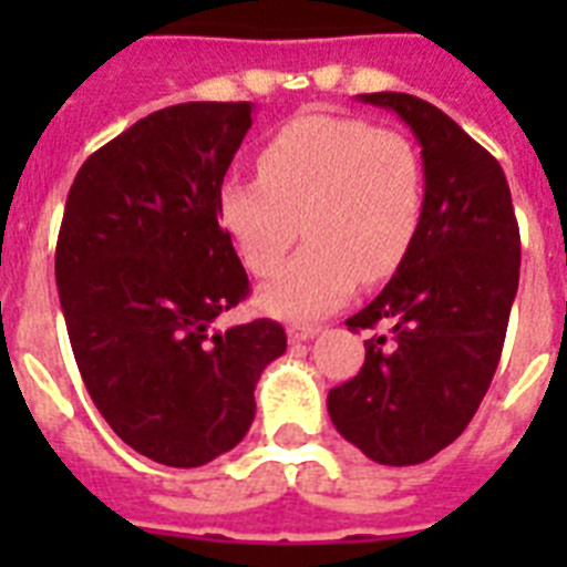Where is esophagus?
Wrapping results in <instances>:
<instances>
[{
	"label": "esophagus",
	"instance_id": "34e87169",
	"mask_svg": "<svg viewBox=\"0 0 567 567\" xmlns=\"http://www.w3.org/2000/svg\"><path fill=\"white\" fill-rule=\"evenodd\" d=\"M320 332V327H315V323H291L288 327V338L291 341H309V338H315Z\"/></svg>",
	"mask_w": 567,
	"mask_h": 567
}]
</instances>
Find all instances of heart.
<instances>
[{
  "label": "heart",
  "instance_id": "obj_1",
  "mask_svg": "<svg viewBox=\"0 0 567 567\" xmlns=\"http://www.w3.org/2000/svg\"><path fill=\"white\" fill-rule=\"evenodd\" d=\"M217 223L240 261L270 276L300 235L309 244L258 291L279 318H320L403 265L423 223L426 173L414 144L368 120L302 114L267 137L258 179L217 188Z\"/></svg>",
  "mask_w": 567,
  "mask_h": 567
}]
</instances>
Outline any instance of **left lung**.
<instances>
[{"mask_svg":"<svg viewBox=\"0 0 567 567\" xmlns=\"http://www.w3.org/2000/svg\"><path fill=\"white\" fill-rule=\"evenodd\" d=\"M412 128L426 173L417 238L391 282L347 327L364 364L329 391L336 430L379 465H421L465 432L501 362L518 293L520 235L509 182L488 150L409 93H362Z\"/></svg>","mask_w":567,"mask_h":567,"instance_id":"8db88e82","label":"left lung"}]
</instances>
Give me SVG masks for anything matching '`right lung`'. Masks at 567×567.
Masks as SVG:
<instances>
[{
	"label": "right lung",
	"instance_id": "obj_1",
	"mask_svg": "<svg viewBox=\"0 0 567 567\" xmlns=\"http://www.w3.org/2000/svg\"><path fill=\"white\" fill-rule=\"evenodd\" d=\"M249 102H182L87 158L66 194L55 282L75 364L109 426L158 465L199 467L256 417V382L288 347L276 320L212 323L249 279L217 188Z\"/></svg>",
	"mask_w": 567,
	"mask_h": 567
}]
</instances>
